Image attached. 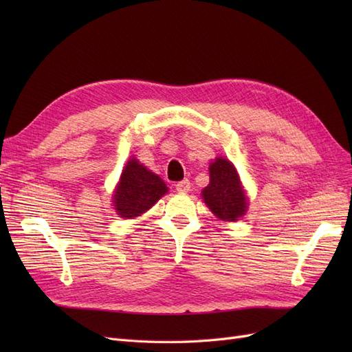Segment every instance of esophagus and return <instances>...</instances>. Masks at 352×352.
<instances>
[{
  "mask_svg": "<svg viewBox=\"0 0 352 352\" xmlns=\"http://www.w3.org/2000/svg\"><path fill=\"white\" fill-rule=\"evenodd\" d=\"M189 189H190L189 179H184V180H180V182L176 184V190H177V192H180V194L188 192Z\"/></svg>",
  "mask_w": 352,
  "mask_h": 352,
  "instance_id": "obj_1",
  "label": "esophagus"
}]
</instances>
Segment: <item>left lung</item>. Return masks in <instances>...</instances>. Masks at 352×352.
<instances>
[{"label":"left lung","mask_w":352,"mask_h":352,"mask_svg":"<svg viewBox=\"0 0 352 352\" xmlns=\"http://www.w3.org/2000/svg\"><path fill=\"white\" fill-rule=\"evenodd\" d=\"M202 198L214 214L235 221L247 211V197L239 182L236 168L226 158H216L210 164V184L202 190Z\"/></svg>","instance_id":"obj_1"}]
</instances>
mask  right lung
<instances>
[{"mask_svg":"<svg viewBox=\"0 0 352 352\" xmlns=\"http://www.w3.org/2000/svg\"><path fill=\"white\" fill-rule=\"evenodd\" d=\"M166 192L163 179L132 158L127 162L114 192V208L120 217L132 219L150 210Z\"/></svg>","mask_w":352,"mask_h":352,"instance_id":"1","label":"right lung"}]
</instances>
